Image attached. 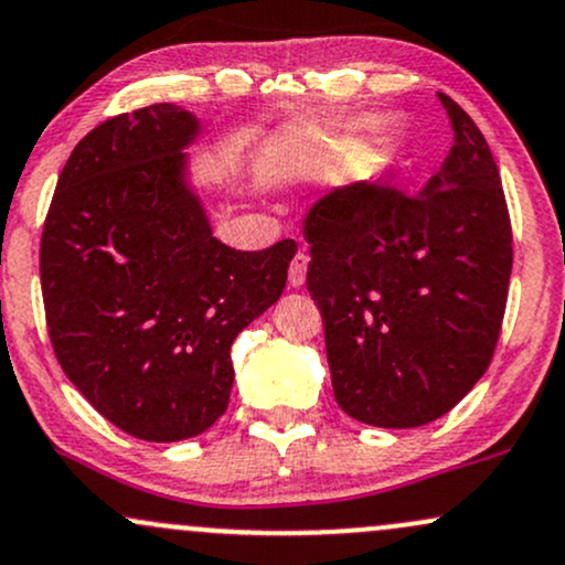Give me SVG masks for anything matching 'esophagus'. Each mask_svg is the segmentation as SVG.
I'll return each mask as SVG.
<instances>
[{
  "instance_id": "34e87169",
  "label": "esophagus",
  "mask_w": 565,
  "mask_h": 565,
  "mask_svg": "<svg viewBox=\"0 0 565 565\" xmlns=\"http://www.w3.org/2000/svg\"><path fill=\"white\" fill-rule=\"evenodd\" d=\"M308 255L297 253L289 263V287H302L305 276H308Z\"/></svg>"
}]
</instances>
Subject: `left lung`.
Masks as SVG:
<instances>
[{"label": "left lung", "instance_id": "8db88e82", "mask_svg": "<svg viewBox=\"0 0 565 565\" xmlns=\"http://www.w3.org/2000/svg\"><path fill=\"white\" fill-rule=\"evenodd\" d=\"M439 102L455 145L418 196L350 183L302 226L334 397L382 429L458 405L489 369L505 316L513 234L500 171L471 115Z\"/></svg>", "mask_w": 565, "mask_h": 565}]
</instances>
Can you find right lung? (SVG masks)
<instances>
[{"label":"right lung","instance_id":"right-lung-1","mask_svg":"<svg viewBox=\"0 0 565 565\" xmlns=\"http://www.w3.org/2000/svg\"><path fill=\"white\" fill-rule=\"evenodd\" d=\"M200 120L171 102L78 141L42 234L57 363L94 411L145 441L196 437L226 413L231 344L281 297L297 244L217 242L186 181Z\"/></svg>","mask_w":565,"mask_h":565}]
</instances>
